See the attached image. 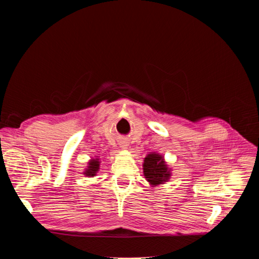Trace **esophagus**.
<instances>
[{
	"label": "esophagus",
	"mask_w": 259,
	"mask_h": 259,
	"mask_svg": "<svg viewBox=\"0 0 259 259\" xmlns=\"http://www.w3.org/2000/svg\"><path fill=\"white\" fill-rule=\"evenodd\" d=\"M122 147H126L127 145H126V143H122V145H121Z\"/></svg>",
	"instance_id": "obj_1"
}]
</instances>
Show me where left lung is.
<instances>
[{
  "label": "left lung",
  "mask_w": 259,
  "mask_h": 259,
  "mask_svg": "<svg viewBox=\"0 0 259 259\" xmlns=\"http://www.w3.org/2000/svg\"><path fill=\"white\" fill-rule=\"evenodd\" d=\"M144 175L152 186L164 184L169 179L170 170L159 153L148 154L144 161Z\"/></svg>",
  "instance_id": "8db88e82"
}]
</instances>
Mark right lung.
<instances>
[{
    "mask_svg": "<svg viewBox=\"0 0 259 259\" xmlns=\"http://www.w3.org/2000/svg\"><path fill=\"white\" fill-rule=\"evenodd\" d=\"M98 169H99V159H93L89 162V166H88V168L85 169L84 174L86 176L93 177V176L96 175Z\"/></svg>",
    "mask_w": 259,
    "mask_h": 259,
    "instance_id": "right-lung-1",
    "label": "right lung"
}]
</instances>
